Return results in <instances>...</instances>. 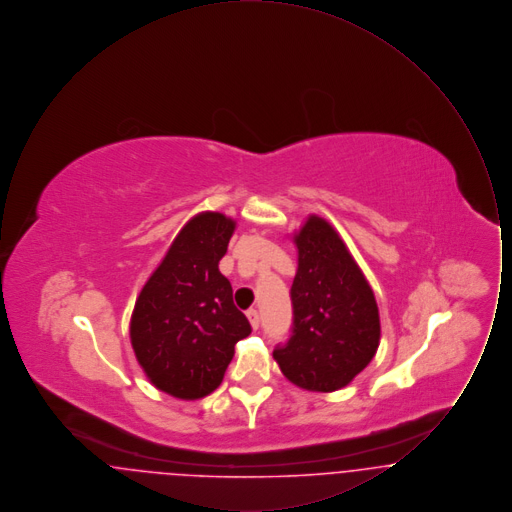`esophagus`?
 I'll return each instance as SVG.
<instances>
[{"mask_svg": "<svg viewBox=\"0 0 512 512\" xmlns=\"http://www.w3.org/2000/svg\"><path fill=\"white\" fill-rule=\"evenodd\" d=\"M247 318H249V322H251L253 330H259V324H261V315H259V311H257V309H249V311H247Z\"/></svg>", "mask_w": 512, "mask_h": 512, "instance_id": "34e87169", "label": "esophagus"}]
</instances>
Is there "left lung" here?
<instances>
[{"mask_svg":"<svg viewBox=\"0 0 512 512\" xmlns=\"http://www.w3.org/2000/svg\"><path fill=\"white\" fill-rule=\"evenodd\" d=\"M295 245L292 334L276 345L274 359L299 388L340 390L378 349V305L361 268L326 220H307Z\"/></svg>","mask_w":512,"mask_h":512,"instance_id":"left-lung-1","label":"left lung"}]
</instances>
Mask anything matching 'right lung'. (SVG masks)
<instances>
[{"label":"right lung","mask_w":512,"mask_h":512,"mask_svg":"<svg viewBox=\"0 0 512 512\" xmlns=\"http://www.w3.org/2000/svg\"><path fill=\"white\" fill-rule=\"evenodd\" d=\"M234 220L201 213L172 242L136 301L130 340L151 384L178 399L217 390L251 324L220 274Z\"/></svg>","instance_id":"1"}]
</instances>
